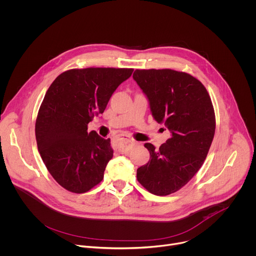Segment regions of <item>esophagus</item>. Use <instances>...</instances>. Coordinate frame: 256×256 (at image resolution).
<instances>
[{
  "mask_svg": "<svg viewBox=\"0 0 256 256\" xmlns=\"http://www.w3.org/2000/svg\"><path fill=\"white\" fill-rule=\"evenodd\" d=\"M118 140H120V150L122 152H128L132 148V146H134V144H136V142L132 138H130V136H120L118 138Z\"/></svg>",
  "mask_w": 256,
  "mask_h": 256,
  "instance_id": "1",
  "label": "esophagus"
}]
</instances>
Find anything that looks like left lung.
<instances>
[{
    "mask_svg": "<svg viewBox=\"0 0 256 256\" xmlns=\"http://www.w3.org/2000/svg\"><path fill=\"white\" fill-rule=\"evenodd\" d=\"M154 118L170 132L158 150L148 142L150 158L136 170L138 182L156 196L184 186L204 162L216 132V114L204 86L194 76L170 68L136 70Z\"/></svg>",
    "mask_w": 256,
    "mask_h": 256,
    "instance_id": "8db88e82",
    "label": "left lung"
}]
</instances>
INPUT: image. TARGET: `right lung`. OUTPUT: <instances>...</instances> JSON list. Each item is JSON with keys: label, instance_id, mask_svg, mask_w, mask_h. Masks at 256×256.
<instances>
[{"label": "right lung", "instance_id": "1", "mask_svg": "<svg viewBox=\"0 0 256 256\" xmlns=\"http://www.w3.org/2000/svg\"><path fill=\"white\" fill-rule=\"evenodd\" d=\"M132 72L72 68L48 88L36 120V140L46 168L64 190L84 194L102 180L114 150L110 140L88 132V124L104 112L114 92Z\"/></svg>", "mask_w": 256, "mask_h": 256}]
</instances>
